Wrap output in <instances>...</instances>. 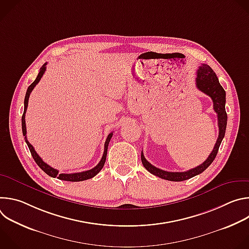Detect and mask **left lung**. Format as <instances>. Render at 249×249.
Listing matches in <instances>:
<instances>
[{"instance_id": "1", "label": "left lung", "mask_w": 249, "mask_h": 249, "mask_svg": "<svg viewBox=\"0 0 249 249\" xmlns=\"http://www.w3.org/2000/svg\"><path fill=\"white\" fill-rule=\"evenodd\" d=\"M196 87L199 90L209 95L213 100V107H214L215 112L218 116V125H219V137L215 144L214 149H213L212 153L209 155L207 160L200 165L189 169L187 171L183 172H170L165 171L162 169H160L153 164H151L144 157L143 152L141 154V160L142 163H143L144 167L151 172L152 174L160 177L162 179L169 180V181H183L187 180L191 177L198 175L202 173L213 161H214L220 145L225 137L226 128H227V121H228V115L226 112V91L219 83L218 77L215 74L213 69L207 65L202 64L198 71H197V78H196Z\"/></svg>"}]
</instances>
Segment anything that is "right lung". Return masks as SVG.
I'll list each match as a JSON object with an SVG mask.
<instances>
[{
    "instance_id": "obj_1",
    "label": "right lung",
    "mask_w": 249,
    "mask_h": 249,
    "mask_svg": "<svg viewBox=\"0 0 249 249\" xmlns=\"http://www.w3.org/2000/svg\"><path fill=\"white\" fill-rule=\"evenodd\" d=\"M46 65L47 63H45L41 68H40V71L39 73L36 77V79H35V81L28 87L27 90H26V94H25V97H24V110H23V114H22V117H21V128H22V134L24 136V140H25V143L27 144L28 146V149L31 153V156L33 158V160H35V162L37 163V165L46 173L48 174L49 176L51 177H57L58 179L60 180H66V181H73V182H77V181H83V180H87V179H89V178H92L93 176H95L103 167L104 163H105V160H106V155H107V148H108V144L110 142V139L112 138V135H113V132H111L107 138H106V141H105V144H104V152H103V155H102V158L100 160V161L98 162V164L96 166H94L93 168L89 169V170H86V171H83V172H76V173H59V170L51 167L49 164H47L46 162H44L42 160V159L38 156V154L35 152L34 148L32 147L31 144H29V142L27 141V138H26V126H25V112H26V109H27V105H28V98H29V94L30 92L32 91V89H34V87L36 86L39 81L41 80L43 74L45 73L46 71Z\"/></svg>"
}]
</instances>
